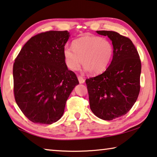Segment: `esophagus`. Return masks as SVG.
I'll list each match as a JSON object with an SVG mask.
<instances>
[{
	"label": "esophagus",
	"instance_id": "obj_1",
	"mask_svg": "<svg viewBox=\"0 0 157 157\" xmlns=\"http://www.w3.org/2000/svg\"><path fill=\"white\" fill-rule=\"evenodd\" d=\"M78 80H79V82L80 83V84L84 83V81H85V80H84V79L82 76H78Z\"/></svg>",
	"mask_w": 157,
	"mask_h": 157
}]
</instances>
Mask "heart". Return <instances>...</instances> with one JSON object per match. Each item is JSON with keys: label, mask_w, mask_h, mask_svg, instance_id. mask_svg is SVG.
Wrapping results in <instances>:
<instances>
[{"label": "heart", "mask_w": 157, "mask_h": 157, "mask_svg": "<svg viewBox=\"0 0 157 157\" xmlns=\"http://www.w3.org/2000/svg\"><path fill=\"white\" fill-rule=\"evenodd\" d=\"M73 48L66 47L63 56L66 66L76 71L82 64L91 74L105 71L114 53L113 44L108 40L96 36H85L73 42Z\"/></svg>", "instance_id": "obj_1"}]
</instances>
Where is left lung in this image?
Returning <instances> with one entry per match:
<instances>
[{"label":"left lung","instance_id":"1","mask_svg":"<svg viewBox=\"0 0 157 157\" xmlns=\"http://www.w3.org/2000/svg\"><path fill=\"white\" fill-rule=\"evenodd\" d=\"M108 36L114 47L113 60L105 72L86 79L93 113L113 120L131 110L140 93L141 61L132 41L115 31H97Z\"/></svg>","mask_w":157,"mask_h":157}]
</instances>
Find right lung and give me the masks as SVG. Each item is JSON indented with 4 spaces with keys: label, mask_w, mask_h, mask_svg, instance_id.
Wrapping results in <instances>:
<instances>
[{
    "label": "right lung",
    "mask_w": 157,
    "mask_h": 157,
    "mask_svg": "<svg viewBox=\"0 0 157 157\" xmlns=\"http://www.w3.org/2000/svg\"><path fill=\"white\" fill-rule=\"evenodd\" d=\"M67 31L43 32L22 47L13 65L14 95L30 121L51 124L64 113L67 99L79 81L67 68L63 49Z\"/></svg>",
    "instance_id": "1"
}]
</instances>
